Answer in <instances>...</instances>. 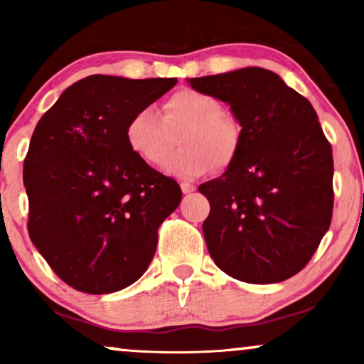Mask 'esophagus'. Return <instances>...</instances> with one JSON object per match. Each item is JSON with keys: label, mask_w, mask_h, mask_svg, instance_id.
Listing matches in <instances>:
<instances>
[{"label": "esophagus", "mask_w": 364, "mask_h": 364, "mask_svg": "<svg viewBox=\"0 0 364 364\" xmlns=\"http://www.w3.org/2000/svg\"><path fill=\"white\" fill-rule=\"evenodd\" d=\"M181 191L183 193H191V191H195V186L190 183H181Z\"/></svg>", "instance_id": "34e87169"}]
</instances>
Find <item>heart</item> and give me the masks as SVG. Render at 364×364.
I'll return each instance as SVG.
<instances>
[{
    "label": "heart",
    "mask_w": 364,
    "mask_h": 364,
    "mask_svg": "<svg viewBox=\"0 0 364 364\" xmlns=\"http://www.w3.org/2000/svg\"><path fill=\"white\" fill-rule=\"evenodd\" d=\"M183 149L164 164L166 173L178 178H198L212 169L214 162L225 166L235 159L241 144L237 121L223 111L212 95L181 90L164 102V112L144 107L127 124V144L135 156L150 166L168 157L174 141Z\"/></svg>",
    "instance_id": "1"
}]
</instances>
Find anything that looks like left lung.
Returning a JSON list of instances; mask_svg holds the SVG:
<instances>
[{
    "mask_svg": "<svg viewBox=\"0 0 364 364\" xmlns=\"http://www.w3.org/2000/svg\"><path fill=\"white\" fill-rule=\"evenodd\" d=\"M190 85L228 104L241 127L223 176L198 186L210 202L202 225L208 253L237 281H286L310 262L332 220V147L318 116L258 66L190 78Z\"/></svg>",
    "mask_w": 364,
    "mask_h": 364,
    "instance_id": "obj_1",
    "label": "left lung"
}]
</instances>
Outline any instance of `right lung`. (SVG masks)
Listing matches in <instances>:
<instances>
[{
  "label": "right lung",
  "instance_id": "add662e5",
  "mask_svg": "<svg viewBox=\"0 0 364 364\" xmlns=\"http://www.w3.org/2000/svg\"><path fill=\"white\" fill-rule=\"evenodd\" d=\"M176 78L90 75L39 119L23 162L28 236L73 289L109 294L144 275L181 188L132 152L127 124Z\"/></svg>",
  "mask_w": 364,
  "mask_h": 364
}]
</instances>
